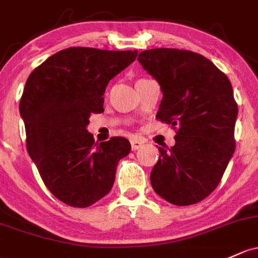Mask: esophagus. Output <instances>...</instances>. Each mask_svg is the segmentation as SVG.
I'll use <instances>...</instances> for the list:
<instances>
[{"label":"esophagus","instance_id":"esophagus-1","mask_svg":"<svg viewBox=\"0 0 258 258\" xmlns=\"http://www.w3.org/2000/svg\"><path fill=\"white\" fill-rule=\"evenodd\" d=\"M130 144H132V150L137 151L138 149H140L144 145V141L138 139V138H133V139H130Z\"/></svg>","mask_w":258,"mask_h":258}]
</instances>
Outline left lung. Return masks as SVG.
<instances>
[{
	"mask_svg": "<svg viewBox=\"0 0 258 258\" xmlns=\"http://www.w3.org/2000/svg\"><path fill=\"white\" fill-rule=\"evenodd\" d=\"M138 60L163 93L156 118L176 129V144L159 148L152 188L174 206L198 203L218 187L235 151L231 84L209 59L189 50L150 49Z\"/></svg>",
	"mask_w": 258,
	"mask_h": 258,
	"instance_id": "obj_1",
	"label": "left lung"
}]
</instances>
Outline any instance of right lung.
Listing matches in <instances>:
<instances>
[{
    "instance_id": "right-lung-1",
    "label": "right lung",
    "mask_w": 258,
    "mask_h": 258,
    "mask_svg": "<svg viewBox=\"0 0 258 258\" xmlns=\"http://www.w3.org/2000/svg\"><path fill=\"white\" fill-rule=\"evenodd\" d=\"M138 51L69 48L29 75L19 102L27 150L44 184L68 206L86 208L112 189L118 161L130 152L125 138L97 144L87 132L92 113L103 112L108 82Z\"/></svg>"
}]
</instances>
